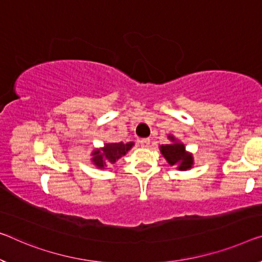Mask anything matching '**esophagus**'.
<instances>
[{
  "instance_id": "esophagus-1",
  "label": "esophagus",
  "mask_w": 262,
  "mask_h": 262,
  "mask_svg": "<svg viewBox=\"0 0 262 262\" xmlns=\"http://www.w3.org/2000/svg\"><path fill=\"white\" fill-rule=\"evenodd\" d=\"M139 144L142 145L143 147H148V145H150V139H148V138L140 139V140H139Z\"/></svg>"
}]
</instances>
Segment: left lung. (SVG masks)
I'll use <instances>...</instances> for the list:
<instances>
[{
  "label": "left lung",
  "instance_id": "1",
  "mask_svg": "<svg viewBox=\"0 0 262 262\" xmlns=\"http://www.w3.org/2000/svg\"><path fill=\"white\" fill-rule=\"evenodd\" d=\"M171 144L159 146L160 152L171 166H177L180 171H187L193 166V156L185 150V145L177 140L173 136H168Z\"/></svg>",
  "mask_w": 262,
  "mask_h": 262
}]
</instances>
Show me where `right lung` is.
<instances>
[{
    "label": "right lung",
    "mask_w": 262,
    "mask_h": 262,
    "mask_svg": "<svg viewBox=\"0 0 262 262\" xmlns=\"http://www.w3.org/2000/svg\"><path fill=\"white\" fill-rule=\"evenodd\" d=\"M135 143H108L105 144L102 148H95L92 151L91 162L98 168H105L107 165L115 164L119 158L127 154L131 150Z\"/></svg>",
    "instance_id": "1"
}]
</instances>
